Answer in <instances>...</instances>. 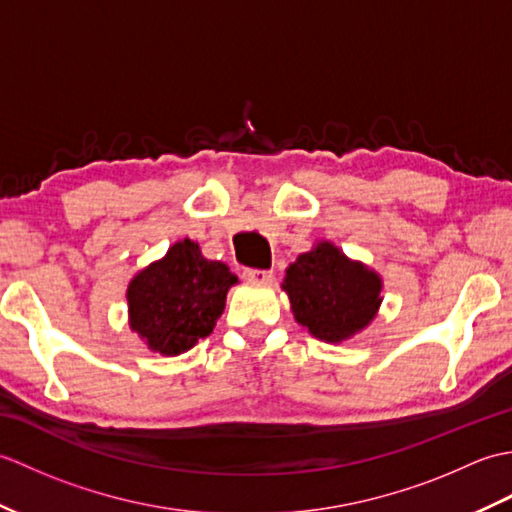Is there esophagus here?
I'll list each match as a JSON object with an SVG mask.
<instances>
[{"label":"esophagus","instance_id":"obj_1","mask_svg":"<svg viewBox=\"0 0 512 512\" xmlns=\"http://www.w3.org/2000/svg\"><path fill=\"white\" fill-rule=\"evenodd\" d=\"M244 277H246L248 281H253V284H266V281L273 279V273H270V270L248 268V270H244Z\"/></svg>","mask_w":512,"mask_h":512}]
</instances>
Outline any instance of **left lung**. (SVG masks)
<instances>
[{
	"label": "left lung",
	"mask_w": 512,
	"mask_h": 512,
	"mask_svg": "<svg viewBox=\"0 0 512 512\" xmlns=\"http://www.w3.org/2000/svg\"><path fill=\"white\" fill-rule=\"evenodd\" d=\"M281 290L301 328L334 345L363 332L383 303V277L328 239H317L286 268Z\"/></svg>",
	"instance_id": "1"
}]
</instances>
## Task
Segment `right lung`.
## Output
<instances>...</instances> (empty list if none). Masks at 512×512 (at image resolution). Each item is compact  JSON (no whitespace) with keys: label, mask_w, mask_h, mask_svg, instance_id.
I'll return each mask as SVG.
<instances>
[{"label":"right lung","mask_w":512,"mask_h":512,"mask_svg":"<svg viewBox=\"0 0 512 512\" xmlns=\"http://www.w3.org/2000/svg\"><path fill=\"white\" fill-rule=\"evenodd\" d=\"M235 284L231 268L206 259L200 244L184 237L129 281V328L151 352L180 356L213 332Z\"/></svg>","instance_id":"add662e5"}]
</instances>
